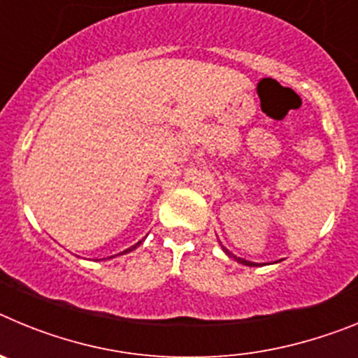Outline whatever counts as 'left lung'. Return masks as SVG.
Listing matches in <instances>:
<instances>
[{
    "mask_svg": "<svg viewBox=\"0 0 358 358\" xmlns=\"http://www.w3.org/2000/svg\"><path fill=\"white\" fill-rule=\"evenodd\" d=\"M224 249V252H226V255L227 256H229V258H235V260L236 262H240V264H243V265H256V264H252V262H248V260H243V258H236V256L235 255H233V252H229V251H227V249L226 248H222Z\"/></svg>",
    "mask_w": 358,
    "mask_h": 358,
    "instance_id": "obj_1",
    "label": "left lung"
}]
</instances>
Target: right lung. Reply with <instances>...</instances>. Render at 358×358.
I'll use <instances>...</instances> for the list:
<instances>
[{"instance_id": "right-lung-1", "label": "right lung", "mask_w": 358, "mask_h": 358, "mask_svg": "<svg viewBox=\"0 0 358 358\" xmlns=\"http://www.w3.org/2000/svg\"><path fill=\"white\" fill-rule=\"evenodd\" d=\"M140 243H141V242H138V243H136V245H132L131 249H127V251H123V252H129V251H132V249H136V248H138V245H140Z\"/></svg>"}]
</instances>
